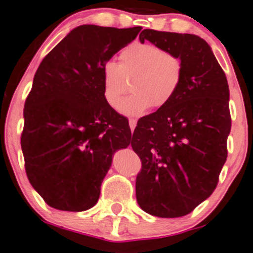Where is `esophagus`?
I'll return each mask as SVG.
<instances>
[{"label":"esophagus","instance_id":"1","mask_svg":"<svg viewBox=\"0 0 253 253\" xmlns=\"http://www.w3.org/2000/svg\"><path fill=\"white\" fill-rule=\"evenodd\" d=\"M128 124H129V128H131V131L133 132L134 131V127H136V125H137V121L134 119H129Z\"/></svg>","mask_w":253,"mask_h":253}]
</instances>
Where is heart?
<instances>
[{"label": "heart", "instance_id": "heart-1", "mask_svg": "<svg viewBox=\"0 0 253 253\" xmlns=\"http://www.w3.org/2000/svg\"><path fill=\"white\" fill-rule=\"evenodd\" d=\"M183 78V62L180 56L148 42H136L120 53V63L106 61L103 66V91L106 103L119 108L132 81V95L122 103L120 110L138 116L152 106L168 105L177 93Z\"/></svg>", "mask_w": 253, "mask_h": 253}]
</instances>
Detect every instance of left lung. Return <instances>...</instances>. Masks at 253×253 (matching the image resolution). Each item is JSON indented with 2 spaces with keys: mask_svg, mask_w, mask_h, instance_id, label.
I'll return each instance as SVG.
<instances>
[{
  "mask_svg": "<svg viewBox=\"0 0 253 253\" xmlns=\"http://www.w3.org/2000/svg\"><path fill=\"white\" fill-rule=\"evenodd\" d=\"M139 40L183 62L174 99L138 120L131 143L142 162L136 178L139 207L159 218H177L218 185L231 129L228 81L211 46L197 35L144 29Z\"/></svg>",
  "mask_w": 253,
  "mask_h": 253,
  "instance_id": "8db88e82",
  "label": "left lung"
}]
</instances>
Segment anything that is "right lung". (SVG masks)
<instances>
[{"label":"right lung","instance_id":"obj_1","mask_svg":"<svg viewBox=\"0 0 253 253\" xmlns=\"http://www.w3.org/2000/svg\"><path fill=\"white\" fill-rule=\"evenodd\" d=\"M141 29L81 25L37 70L20 145L28 180L52 208H91L114 153L131 143L128 120L104 98L103 66Z\"/></svg>","mask_w":253,"mask_h":253}]
</instances>
